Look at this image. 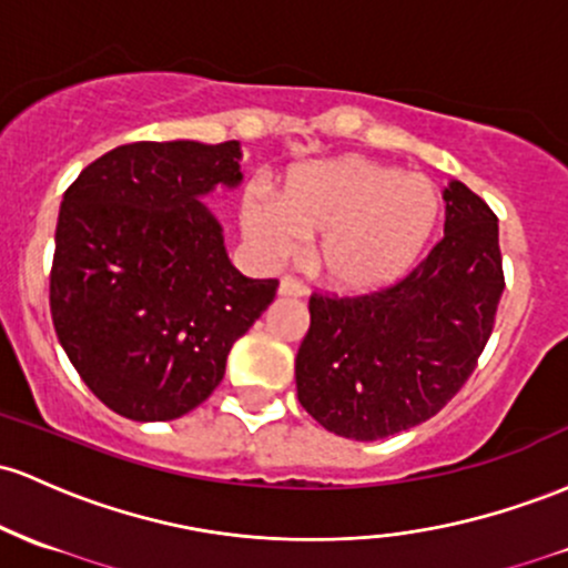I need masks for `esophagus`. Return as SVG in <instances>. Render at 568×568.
<instances>
[{
  "mask_svg": "<svg viewBox=\"0 0 568 568\" xmlns=\"http://www.w3.org/2000/svg\"><path fill=\"white\" fill-rule=\"evenodd\" d=\"M280 296H307V285H304L302 280L285 274V277L280 280Z\"/></svg>",
  "mask_w": 568,
  "mask_h": 568,
  "instance_id": "34e87169",
  "label": "esophagus"
}]
</instances>
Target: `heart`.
Here are the masks:
<instances>
[{
    "instance_id": "b5f03b06",
    "label": "heart",
    "mask_w": 568,
    "mask_h": 568,
    "mask_svg": "<svg viewBox=\"0 0 568 568\" xmlns=\"http://www.w3.org/2000/svg\"><path fill=\"white\" fill-rule=\"evenodd\" d=\"M439 215L434 185L364 155L304 166L280 202L253 191L242 226L270 258H294L302 240H317L315 266L342 294H369L413 270Z\"/></svg>"
}]
</instances>
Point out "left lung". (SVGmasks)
<instances>
[{"instance_id":"obj_1","label":"left lung","mask_w":568,"mask_h":568,"mask_svg":"<svg viewBox=\"0 0 568 568\" xmlns=\"http://www.w3.org/2000/svg\"><path fill=\"white\" fill-rule=\"evenodd\" d=\"M445 236L404 280L366 296H310L296 394L326 432L375 442L426 423L475 372L504 291L498 217L450 180Z\"/></svg>"}]
</instances>
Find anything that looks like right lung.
I'll return each mask as SVG.
<instances>
[{"instance_id": "add662e5", "label": "right lung", "mask_w": 568, "mask_h": 568, "mask_svg": "<svg viewBox=\"0 0 568 568\" xmlns=\"http://www.w3.org/2000/svg\"><path fill=\"white\" fill-rule=\"evenodd\" d=\"M240 142H132L67 189L51 315L83 383L129 420H174L204 402L229 351L274 302L245 277L202 196L242 183Z\"/></svg>"}]
</instances>
